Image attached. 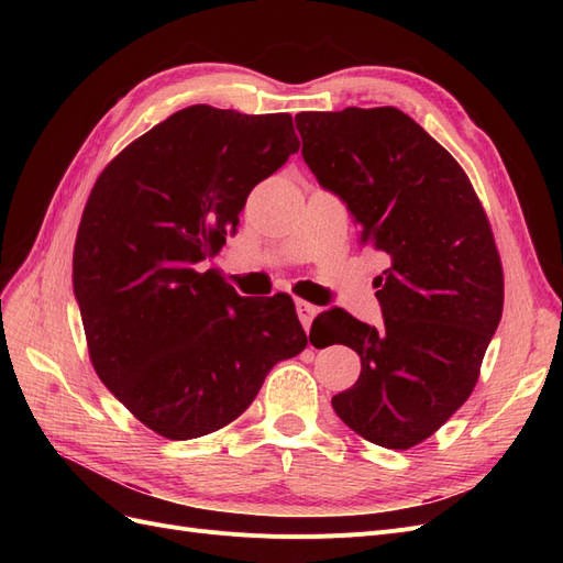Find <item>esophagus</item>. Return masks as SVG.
<instances>
[{
    "label": "esophagus",
    "mask_w": 563,
    "mask_h": 563,
    "mask_svg": "<svg viewBox=\"0 0 563 563\" xmlns=\"http://www.w3.org/2000/svg\"><path fill=\"white\" fill-rule=\"evenodd\" d=\"M296 310H298V319H300V323H302V329H305V331H310L312 321H314V317H317V312H319L317 305H312V302H305V300H298Z\"/></svg>",
    "instance_id": "1"
}]
</instances>
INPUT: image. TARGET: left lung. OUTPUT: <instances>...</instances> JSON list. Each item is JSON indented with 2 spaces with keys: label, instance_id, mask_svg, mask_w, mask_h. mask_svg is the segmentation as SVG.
I'll use <instances>...</instances> for the list:
<instances>
[{
  "label": "left lung",
  "instance_id": "left-lung-1",
  "mask_svg": "<svg viewBox=\"0 0 563 563\" xmlns=\"http://www.w3.org/2000/svg\"><path fill=\"white\" fill-rule=\"evenodd\" d=\"M296 129L302 159L347 203L360 244L389 258L376 279L383 327L327 312L333 343L362 356L360 380L331 404L373 444L413 449L470 399L503 317L488 216L451 152L397 108L300 112Z\"/></svg>",
  "mask_w": 563,
  "mask_h": 563
}]
</instances>
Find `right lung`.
<instances>
[{"label":"right lung","instance_id":"right-lung-1","mask_svg":"<svg viewBox=\"0 0 563 563\" xmlns=\"http://www.w3.org/2000/svg\"><path fill=\"white\" fill-rule=\"evenodd\" d=\"M294 117L192 106L103 168L73 277L98 378L166 439L225 428L269 368L308 345L294 298H244L197 265L240 225L249 192L298 152Z\"/></svg>","mask_w":563,"mask_h":563}]
</instances>
